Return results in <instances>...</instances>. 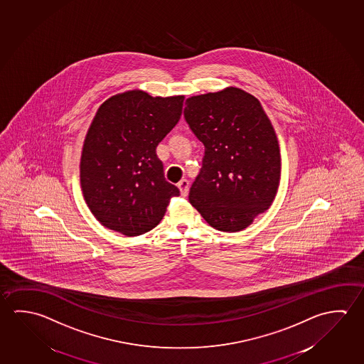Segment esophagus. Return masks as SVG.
<instances>
[{"label":"esophagus","instance_id":"esophagus-1","mask_svg":"<svg viewBox=\"0 0 364 364\" xmlns=\"http://www.w3.org/2000/svg\"><path fill=\"white\" fill-rule=\"evenodd\" d=\"M178 188L180 189L181 196H183V197H186V196H188V191H189V181L186 179L181 180L179 184H178Z\"/></svg>","mask_w":364,"mask_h":364}]
</instances>
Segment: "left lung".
Segmentation results:
<instances>
[{"label":"left lung","instance_id":"1","mask_svg":"<svg viewBox=\"0 0 364 364\" xmlns=\"http://www.w3.org/2000/svg\"><path fill=\"white\" fill-rule=\"evenodd\" d=\"M184 118L204 146L189 202L223 232L250 226L274 200L280 151L274 128L255 96L237 87L191 96Z\"/></svg>","mask_w":364,"mask_h":364}]
</instances>
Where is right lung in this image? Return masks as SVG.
I'll use <instances>...</instances> for the list:
<instances>
[{
  "label": "right lung",
  "instance_id": "add662e5",
  "mask_svg": "<svg viewBox=\"0 0 364 364\" xmlns=\"http://www.w3.org/2000/svg\"><path fill=\"white\" fill-rule=\"evenodd\" d=\"M184 96L133 90L99 107L85 138L80 179L85 200L102 226L138 236L157 226L180 191L164 175L156 147L178 124Z\"/></svg>",
  "mask_w": 364,
  "mask_h": 364
}]
</instances>
